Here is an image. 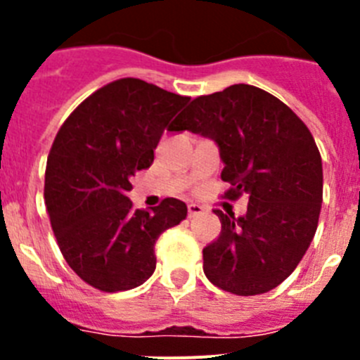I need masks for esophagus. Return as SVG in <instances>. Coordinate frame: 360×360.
<instances>
[{
  "label": "esophagus",
  "instance_id": "esophagus-1",
  "mask_svg": "<svg viewBox=\"0 0 360 360\" xmlns=\"http://www.w3.org/2000/svg\"><path fill=\"white\" fill-rule=\"evenodd\" d=\"M202 212H203V207L202 205H198V203H189V205H187V214H189V218L202 214Z\"/></svg>",
  "mask_w": 360,
  "mask_h": 360
}]
</instances>
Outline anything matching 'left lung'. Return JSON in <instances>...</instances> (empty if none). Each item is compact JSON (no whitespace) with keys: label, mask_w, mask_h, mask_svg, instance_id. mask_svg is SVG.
<instances>
[{"label":"left lung","mask_w":360,"mask_h":360,"mask_svg":"<svg viewBox=\"0 0 360 360\" xmlns=\"http://www.w3.org/2000/svg\"><path fill=\"white\" fill-rule=\"evenodd\" d=\"M174 129L212 139L225 164L221 180L231 184L224 196H249L240 218L214 211L221 232L203 249L207 279L236 295L276 288L301 262L319 221L323 164L310 129L250 84L196 97Z\"/></svg>","instance_id":"8db88e82"}]
</instances>
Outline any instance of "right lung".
Segmentation results:
<instances>
[{
	"label": "right lung",
	"mask_w": 360,
	"mask_h": 360,
	"mask_svg": "<svg viewBox=\"0 0 360 360\" xmlns=\"http://www.w3.org/2000/svg\"><path fill=\"white\" fill-rule=\"evenodd\" d=\"M191 97L141 79H119L84 98L57 131L44 173V203L70 269L103 292L129 290L155 272V243L187 216L165 198L133 209L128 191L148 169L164 129Z\"/></svg>",
	"instance_id": "obj_1"
}]
</instances>
